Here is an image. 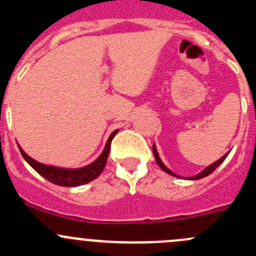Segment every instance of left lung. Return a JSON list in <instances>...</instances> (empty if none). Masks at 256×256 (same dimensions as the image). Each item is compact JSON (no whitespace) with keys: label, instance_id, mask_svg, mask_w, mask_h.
Instances as JSON below:
<instances>
[{"label":"left lung","instance_id":"1","mask_svg":"<svg viewBox=\"0 0 256 256\" xmlns=\"http://www.w3.org/2000/svg\"><path fill=\"white\" fill-rule=\"evenodd\" d=\"M152 148H154V158H156V162H157V164H158V166L161 167V168L164 170V171L166 172V174H171V176H174V177H177V174H174V172H171V171H170V170L167 168V167L164 166V164H162V161H161V160H160V157H158V154H157V150H156V146H154V147H152ZM226 156H228V154H224L223 157H222V158H219L218 161H216V162H214V164H212L210 166H208L207 168H206V170H203V171L200 172V174H198L197 176H194V177H190V180H200V178H203V177H207V176H209V174H210L212 172H213L214 170H216V167H218L219 164H220L222 162H223L224 160L226 158Z\"/></svg>","mask_w":256,"mask_h":256}]
</instances>
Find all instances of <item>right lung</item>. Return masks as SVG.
<instances>
[{"label": "right lung", "mask_w": 256, "mask_h": 256, "mask_svg": "<svg viewBox=\"0 0 256 256\" xmlns=\"http://www.w3.org/2000/svg\"><path fill=\"white\" fill-rule=\"evenodd\" d=\"M118 130H115L110 135L109 140H108L106 146H105L104 151L100 154L99 158L96 161L92 162V164L86 167H82V168H76V170H68V168H58V167L53 166H47V164H42L40 162L34 161L33 158H30L24 151L20 147V151L22 154L23 158L38 172L42 177H44L46 180H48L49 182L54 183V184L63 186V187H76V186L85 184V183L90 182V180H95L104 170L105 164H106L108 157H109L110 147H112V141L114 136L116 135Z\"/></svg>", "instance_id": "1"}]
</instances>
